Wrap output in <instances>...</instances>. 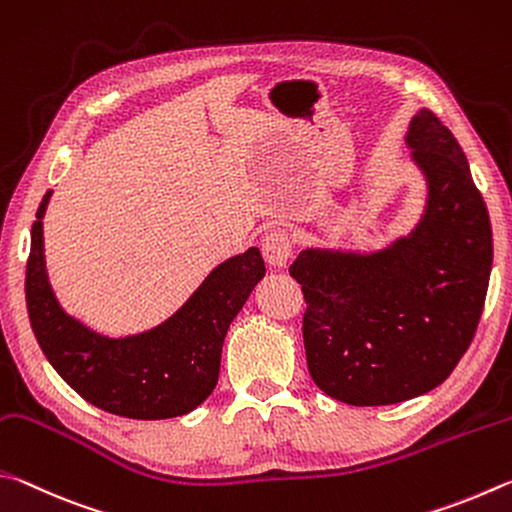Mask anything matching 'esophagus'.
I'll return each mask as SVG.
<instances>
[{"label": "esophagus", "instance_id": "esophagus-1", "mask_svg": "<svg viewBox=\"0 0 512 512\" xmlns=\"http://www.w3.org/2000/svg\"><path fill=\"white\" fill-rule=\"evenodd\" d=\"M263 256L267 265L285 267L292 256V236L285 229H274L263 238Z\"/></svg>", "mask_w": 512, "mask_h": 512}]
</instances>
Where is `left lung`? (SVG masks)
<instances>
[{"label": "left lung", "instance_id": "1", "mask_svg": "<svg viewBox=\"0 0 512 512\" xmlns=\"http://www.w3.org/2000/svg\"><path fill=\"white\" fill-rule=\"evenodd\" d=\"M407 146L427 179L414 231L371 254L303 249L290 265L308 303L312 380L355 407L393 405L445 382L468 351L488 292L490 218L459 141L420 110Z\"/></svg>", "mask_w": 512, "mask_h": 512}]
</instances>
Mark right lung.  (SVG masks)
<instances>
[{
    "instance_id": "add662e5",
    "label": "right lung",
    "mask_w": 512,
    "mask_h": 512,
    "mask_svg": "<svg viewBox=\"0 0 512 512\" xmlns=\"http://www.w3.org/2000/svg\"><path fill=\"white\" fill-rule=\"evenodd\" d=\"M42 197L26 263V308L35 339L53 369L80 398L137 420L184 416L211 396L224 335L265 276L258 247L220 263L173 317L146 333L112 339L60 308L44 267Z\"/></svg>"
}]
</instances>
